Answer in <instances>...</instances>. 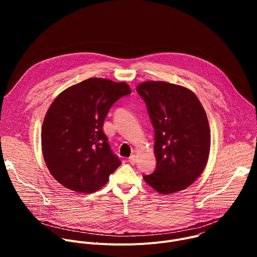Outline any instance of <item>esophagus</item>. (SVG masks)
<instances>
[{
	"mask_svg": "<svg viewBox=\"0 0 257 257\" xmlns=\"http://www.w3.org/2000/svg\"><path fill=\"white\" fill-rule=\"evenodd\" d=\"M128 162H129L131 165H135V164H136V156H135V155H132V156L128 159Z\"/></svg>",
	"mask_w": 257,
	"mask_h": 257,
	"instance_id": "1",
	"label": "esophagus"
}]
</instances>
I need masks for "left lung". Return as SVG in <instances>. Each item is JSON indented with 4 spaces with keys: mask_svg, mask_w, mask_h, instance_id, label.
I'll list each match as a JSON object with an SVG mask.
<instances>
[{
    "mask_svg": "<svg viewBox=\"0 0 257 257\" xmlns=\"http://www.w3.org/2000/svg\"><path fill=\"white\" fill-rule=\"evenodd\" d=\"M136 90L155 129L157 168L143 179L162 194L184 190L201 175L209 155L204 108L190 89L165 81H146Z\"/></svg>",
    "mask_w": 257,
    "mask_h": 257,
    "instance_id": "obj_1",
    "label": "left lung"
}]
</instances>
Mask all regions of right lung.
<instances>
[{"label":"right lung","mask_w":257,"mask_h":257,"mask_svg":"<svg viewBox=\"0 0 257 257\" xmlns=\"http://www.w3.org/2000/svg\"><path fill=\"white\" fill-rule=\"evenodd\" d=\"M130 93L125 82L89 78L56 97L43 123L42 149L50 173L60 184L92 193L121 165L102 127L108 109Z\"/></svg>","instance_id":"right-lung-1"}]
</instances>
